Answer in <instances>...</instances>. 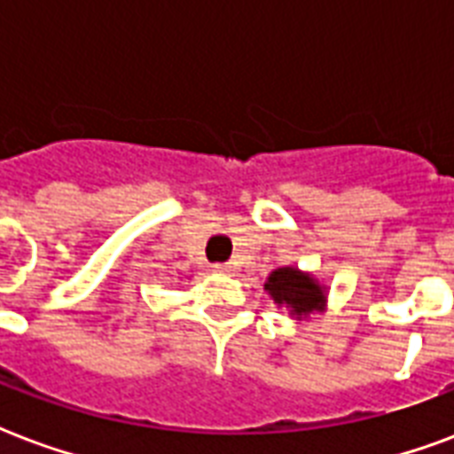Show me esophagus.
I'll use <instances>...</instances> for the list:
<instances>
[{"mask_svg": "<svg viewBox=\"0 0 454 454\" xmlns=\"http://www.w3.org/2000/svg\"><path fill=\"white\" fill-rule=\"evenodd\" d=\"M214 271H216V273H231V271H233V266H231V264H214Z\"/></svg>", "mask_w": 454, "mask_h": 454, "instance_id": "obj_1", "label": "esophagus"}]
</instances>
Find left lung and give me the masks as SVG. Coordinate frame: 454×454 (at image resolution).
I'll list each match as a JSON object with an SVG mask.
<instances>
[{
	"mask_svg": "<svg viewBox=\"0 0 454 454\" xmlns=\"http://www.w3.org/2000/svg\"><path fill=\"white\" fill-rule=\"evenodd\" d=\"M264 290L278 307H288L295 319H307L326 307V288L311 273H302L295 266H283L269 273Z\"/></svg>",
	"mask_w": 454,
	"mask_h": 454,
	"instance_id": "8db88e82",
	"label": "left lung"
}]
</instances>
